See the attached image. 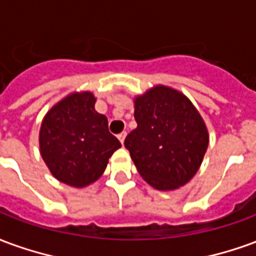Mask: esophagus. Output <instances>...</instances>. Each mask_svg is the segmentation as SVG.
Here are the masks:
<instances>
[{"label":"esophagus","instance_id":"obj_1","mask_svg":"<svg viewBox=\"0 0 256 256\" xmlns=\"http://www.w3.org/2000/svg\"><path fill=\"white\" fill-rule=\"evenodd\" d=\"M118 138H119V141L123 144V142H124V138H126V132H122L120 134H118Z\"/></svg>","mask_w":256,"mask_h":256}]
</instances>
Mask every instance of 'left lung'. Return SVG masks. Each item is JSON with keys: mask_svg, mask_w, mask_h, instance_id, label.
I'll return each instance as SVG.
<instances>
[{"mask_svg": "<svg viewBox=\"0 0 256 256\" xmlns=\"http://www.w3.org/2000/svg\"><path fill=\"white\" fill-rule=\"evenodd\" d=\"M137 128L124 140L140 176L158 190H176L198 172L208 130L180 90L156 84L134 97Z\"/></svg>", "mask_w": 256, "mask_h": 256, "instance_id": "1", "label": "left lung"}]
</instances>
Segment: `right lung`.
<instances>
[{"instance_id":"obj_1","label":"right lung","mask_w":256,"mask_h":256,"mask_svg":"<svg viewBox=\"0 0 256 256\" xmlns=\"http://www.w3.org/2000/svg\"><path fill=\"white\" fill-rule=\"evenodd\" d=\"M94 94L74 92L56 102L40 128V152L52 176L72 188L96 182L122 145L94 110Z\"/></svg>"}]
</instances>
